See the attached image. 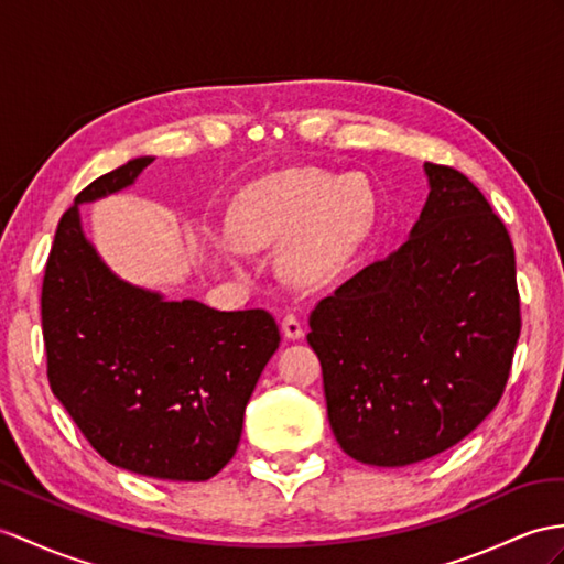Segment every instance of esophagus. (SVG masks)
Segmentation results:
<instances>
[{"instance_id": "1", "label": "esophagus", "mask_w": 564, "mask_h": 564, "mask_svg": "<svg viewBox=\"0 0 564 564\" xmlns=\"http://www.w3.org/2000/svg\"><path fill=\"white\" fill-rule=\"evenodd\" d=\"M282 333L286 339H301L304 337V325H301L299 315L294 313H286L282 318Z\"/></svg>"}]
</instances>
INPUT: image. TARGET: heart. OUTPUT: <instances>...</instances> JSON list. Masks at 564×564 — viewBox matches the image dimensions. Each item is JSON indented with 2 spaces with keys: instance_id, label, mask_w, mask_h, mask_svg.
Instances as JSON below:
<instances>
[{
  "instance_id": "b5f03b06",
  "label": "heart",
  "mask_w": 564,
  "mask_h": 564,
  "mask_svg": "<svg viewBox=\"0 0 564 564\" xmlns=\"http://www.w3.org/2000/svg\"><path fill=\"white\" fill-rule=\"evenodd\" d=\"M373 191L361 176L286 170L246 188L231 213V229L251 249L282 246V270L304 286L323 284L359 249L373 223Z\"/></svg>"
}]
</instances>
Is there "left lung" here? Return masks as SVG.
<instances>
[{
	"instance_id": "8db88e82",
	"label": "left lung",
	"mask_w": 564,
	"mask_h": 564,
	"mask_svg": "<svg viewBox=\"0 0 564 564\" xmlns=\"http://www.w3.org/2000/svg\"><path fill=\"white\" fill-rule=\"evenodd\" d=\"M411 237L311 311L339 447L370 466L441 455L498 406L521 333L514 246L486 196L425 162Z\"/></svg>"
}]
</instances>
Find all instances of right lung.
<instances>
[{
    "mask_svg": "<svg viewBox=\"0 0 564 564\" xmlns=\"http://www.w3.org/2000/svg\"><path fill=\"white\" fill-rule=\"evenodd\" d=\"M150 162L135 158L95 178L59 219L40 296L47 380L109 464L150 478L208 480L235 457L280 327L263 308L167 301L102 263L78 205L131 186Z\"/></svg>",
    "mask_w": 564,
    "mask_h": 564,
    "instance_id": "obj_1",
    "label": "right lung"
}]
</instances>
